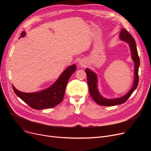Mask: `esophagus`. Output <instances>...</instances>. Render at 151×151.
I'll return each mask as SVG.
<instances>
[{
  "label": "esophagus",
  "mask_w": 151,
  "mask_h": 151,
  "mask_svg": "<svg viewBox=\"0 0 151 151\" xmlns=\"http://www.w3.org/2000/svg\"><path fill=\"white\" fill-rule=\"evenodd\" d=\"M80 64L81 66H84V63H83V62H80Z\"/></svg>",
  "instance_id": "34e87169"
}]
</instances>
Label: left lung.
<instances>
[{
  "label": "left lung",
  "instance_id": "obj_1",
  "mask_svg": "<svg viewBox=\"0 0 151 151\" xmlns=\"http://www.w3.org/2000/svg\"><path fill=\"white\" fill-rule=\"evenodd\" d=\"M120 38L122 40L128 43L130 46V51L132 52V58L134 62V78L133 85L130 91L125 94L124 96L114 99H107L103 97L99 93L97 89V75L93 72L91 70L86 68L85 72L87 75L88 79V84L89 85V89L91 96L93 100L96 101L97 104L101 106H111L117 105H120L125 103L127 99L130 97L134 91L136 89L138 84L139 76H138V68L139 66V58L138 56V51L137 48V45L135 40L129 32L125 29H122L120 32Z\"/></svg>",
  "mask_w": 151,
  "mask_h": 151
}]
</instances>
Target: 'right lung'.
Segmentation results:
<instances>
[{"label":"right lung","instance_id":"right-lung-1","mask_svg":"<svg viewBox=\"0 0 151 151\" xmlns=\"http://www.w3.org/2000/svg\"><path fill=\"white\" fill-rule=\"evenodd\" d=\"M25 35V32L21 34V37ZM76 68V65L75 64L68 67L51 86L41 92L25 93L17 90L13 86V91L17 96L32 108L39 110L53 108L63 100L68 81Z\"/></svg>","mask_w":151,"mask_h":151}]
</instances>
